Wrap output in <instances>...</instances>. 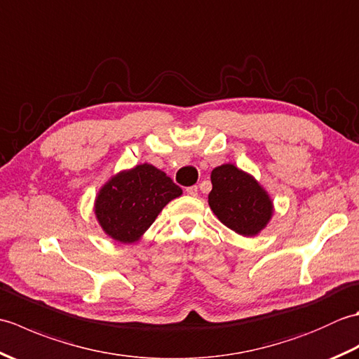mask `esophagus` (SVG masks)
I'll return each mask as SVG.
<instances>
[{
    "label": "esophagus",
    "instance_id": "1",
    "mask_svg": "<svg viewBox=\"0 0 359 359\" xmlns=\"http://www.w3.org/2000/svg\"><path fill=\"white\" fill-rule=\"evenodd\" d=\"M185 191H187L188 196L196 197V196H197V191H199V188H197V185H193V187H188V188L185 189Z\"/></svg>",
    "mask_w": 359,
    "mask_h": 359
}]
</instances>
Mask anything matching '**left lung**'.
I'll list each match as a JSON object with an SVG mask.
<instances>
[{"label": "left lung", "mask_w": 359, "mask_h": 359, "mask_svg": "<svg viewBox=\"0 0 359 359\" xmlns=\"http://www.w3.org/2000/svg\"><path fill=\"white\" fill-rule=\"evenodd\" d=\"M212 189L208 205L225 226L245 238H253L273 217V201L253 175L233 163L211 171Z\"/></svg>", "instance_id": "obj_1"}]
</instances>
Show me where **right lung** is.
Instances as JSON below:
<instances>
[{
  "mask_svg": "<svg viewBox=\"0 0 359 359\" xmlns=\"http://www.w3.org/2000/svg\"><path fill=\"white\" fill-rule=\"evenodd\" d=\"M179 196L182 189L162 170L142 163L114 174L98 189L94 212L104 234L121 243H133Z\"/></svg>",
  "mask_w": 359,
  "mask_h": 359,
  "instance_id": "right-lung-1",
  "label": "right lung"
}]
</instances>
